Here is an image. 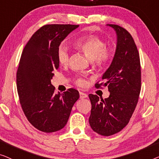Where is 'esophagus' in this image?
<instances>
[{
  "mask_svg": "<svg viewBox=\"0 0 159 159\" xmlns=\"http://www.w3.org/2000/svg\"><path fill=\"white\" fill-rule=\"evenodd\" d=\"M80 99H84V98H86L88 97V95L86 94V93H85L84 92H80Z\"/></svg>",
  "mask_w": 159,
  "mask_h": 159,
  "instance_id": "34e87169",
  "label": "esophagus"
}]
</instances>
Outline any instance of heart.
I'll list each match as a JSON object with an SVG mask.
<instances>
[{
    "label": "heart",
    "instance_id": "heart-1",
    "mask_svg": "<svg viewBox=\"0 0 159 159\" xmlns=\"http://www.w3.org/2000/svg\"><path fill=\"white\" fill-rule=\"evenodd\" d=\"M74 44L96 66H104L110 61L111 51L106 48V43L104 40L97 35L81 36L75 40ZM57 57L60 65L68 64L70 58V51L64 43L60 44L57 48ZM76 83L79 86H83L84 80L79 79Z\"/></svg>",
    "mask_w": 159,
    "mask_h": 159
}]
</instances>
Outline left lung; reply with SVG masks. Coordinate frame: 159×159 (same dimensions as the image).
<instances>
[{"label": "left lung", "mask_w": 159, "mask_h": 159, "mask_svg": "<svg viewBox=\"0 0 159 159\" xmlns=\"http://www.w3.org/2000/svg\"><path fill=\"white\" fill-rule=\"evenodd\" d=\"M107 26L115 31L117 46L110 66L102 77L103 83L95 86H107L110 94L104 99L89 95L91 103L89 124L93 131L104 136L117 133L128 124L141 89L140 56L133 38L121 26Z\"/></svg>", "instance_id": "8db88e82"}]
</instances>
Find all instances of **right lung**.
<instances>
[{
  "label": "right lung",
  "mask_w": 159,
  "mask_h": 159,
  "mask_svg": "<svg viewBox=\"0 0 159 159\" xmlns=\"http://www.w3.org/2000/svg\"><path fill=\"white\" fill-rule=\"evenodd\" d=\"M79 25L48 24L36 32L26 44L16 73L20 104L29 122L44 133H53L67 124L79 93L69 89L55 93L51 79L60 63L57 50L61 42Z\"/></svg>",
  "instance_id": "1"
}]
</instances>
